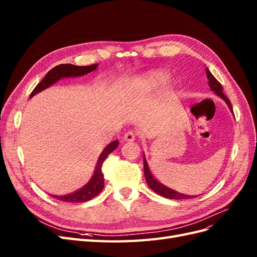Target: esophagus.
Instances as JSON below:
<instances>
[{"mask_svg": "<svg viewBox=\"0 0 257 257\" xmlns=\"http://www.w3.org/2000/svg\"><path fill=\"white\" fill-rule=\"evenodd\" d=\"M135 138H136V134L134 133V132L128 131V132H126L125 134H124L123 141L124 142H134Z\"/></svg>", "mask_w": 257, "mask_h": 257, "instance_id": "1", "label": "esophagus"}]
</instances>
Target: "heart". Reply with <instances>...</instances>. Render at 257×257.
Returning a JSON list of instances; mask_svg holds the SVG:
<instances>
[{"label":"heart","instance_id":"obj_1","mask_svg":"<svg viewBox=\"0 0 257 257\" xmlns=\"http://www.w3.org/2000/svg\"><path fill=\"white\" fill-rule=\"evenodd\" d=\"M167 79V73L164 71H153L146 74L145 76L139 77L134 80L130 81L124 92L126 94H137V93L147 90L149 88H155L158 85L164 83Z\"/></svg>","mask_w":257,"mask_h":257}]
</instances>
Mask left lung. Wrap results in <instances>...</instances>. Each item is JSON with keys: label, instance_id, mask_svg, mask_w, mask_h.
Segmentation results:
<instances>
[{"label": "left lung", "instance_id": "obj_1", "mask_svg": "<svg viewBox=\"0 0 257 257\" xmlns=\"http://www.w3.org/2000/svg\"><path fill=\"white\" fill-rule=\"evenodd\" d=\"M207 78L209 79V87L210 89H211L216 95H219L220 97H222L225 102H226L227 106L229 107V109L232 111V108H231V104H230V100L225 96V94L223 93V88L221 83L217 81L214 76L209 72V69L207 68ZM144 170H145V177H146V181L148 183V185L150 186V189H152L155 193L159 194V195L163 196V197H166V198H169V199H188V198H193L194 196H190V195H185V194H182V193H178L172 189L167 188V186H165L164 184L160 183L159 181H157L154 179V177L152 176L150 169H149V166H148V163L144 157Z\"/></svg>", "mask_w": 257, "mask_h": 257}]
</instances>
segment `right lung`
<instances>
[{
  "label": "right lung",
  "instance_id": "1",
  "mask_svg": "<svg viewBox=\"0 0 257 257\" xmlns=\"http://www.w3.org/2000/svg\"><path fill=\"white\" fill-rule=\"evenodd\" d=\"M96 68H97V64H92L89 66L60 64L50 69V71L47 73V75L44 77L43 80L36 85L35 89L32 91V93H31L30 98L33 97L35 94H37L38 92L49 88L50 85L56 83L61 78H65V77H80L88 73H91ZM118 145H119V142L114 141L108 145L103 150V152L100 153L97 164L95 166L94 174H93L91 180L85 184L83 188H81L80 190L76 192H73L72 194H67V195H63V196L51 195V197L62 201H66V203H84V201H88L93 197L98 195V194L104 189V181H105L104 175L102 173V165L105 159L108 157V154L111 153L114 149H116Z\"/></svg>",
  "mask_w": 257,
  "mask_h": 257
}]
</instances>
